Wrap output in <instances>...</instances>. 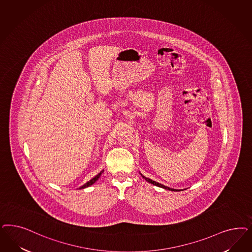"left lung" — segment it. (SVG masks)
Wrapping results in <instances>:
<instances>
[{
  "label": "left lung",
  "mask_w": 252,
  "mask_h": 252,
  "mask_svg": "<svg viewBox=\"0 0 252 252\" xmlns=\"http://www.w3.org/2000/svg\"><path fill=\"white\" fill-rule=\"evenodd\" d=\"M141 175H142V174H141ZM142 176H143V178L146 179V181H147L148 183H150V184H152V185H154V186H157V187H162L164 189H168V190H171V191H180L178 189H173V188H171V187H165V186H163L161 184H158V182H155V181L151 180V179L146 178L144 175H142Z\"/></svg>",
  "instance_id": "left-lung-1"
}]
</instances>
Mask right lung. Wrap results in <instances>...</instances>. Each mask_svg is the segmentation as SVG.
I'll return each mask as SVG.
<instances>
[{
	"label": "right lung",
	"mask_w": 252,
	"mask_h": 252,
	"mask_svg": "<svg viewBox=\"0 0 252 252\" xmlns=\"http://www.w3.org/2000/svg\"><path fill=\"white\" fill-rule=\"evenodd\" d=\"M104 172V171H100V173H98L97 175L95 176V177H94V178L92 179V180H90L89 182H87L85 185H83L82 187H80L81 189H83V188H85V187H90V186H92L93 184H94L96 181H97L99 177L101 176V174Z\"/></svg>",
	"instance_id": "1"
}]
</instances>
